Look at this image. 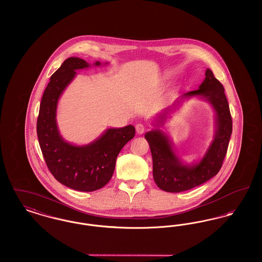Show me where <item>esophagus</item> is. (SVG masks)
<instances>
[{"mask_svg": "<svg viewBox=\"0 0 262 262\" xmlns=\"http://www.w3.org/2000/svg\"><path fill=\"white\" fill-rule=\"evenodd\" d=\"M136 130H137L138 135H142V134L144 133V130H145L144 124H143V123H138V124L136 125Z\"/></svg>", "mask_w": 262, "mask_h": 262, "instance_id": "esophagus-1", "label": "esophagus"}]
</instances>
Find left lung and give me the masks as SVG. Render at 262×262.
Segmentation results:
<instances>
[{
  "label": "left lung",
  "mask_w": 262,
  "mask_h": 262,
  "mask_svg": "<svg viewBox=\"0 0 262 262\" xmlns=\"http://www.w3.org/2000/svg\"><path fill=\"white\" fill-rule=\"evenodd\" d=\"M205 76L199 89L183 95L199 96L206 99L215 112V139L199 163L193 165L182 163L174 154L169 139L161 130H150L144 136L152 155L154 181L165 192H183L207 182L222 168L228 151L232 120L225 89L212 70L207 69ZM167 112L165 110V113L160 115L158 123H163Z\"/></svg>",
  "instance_id": "left-lung-1"
}]
</instances>
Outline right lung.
<instances>
[{"mask_svg":"<svg viewBox=\"0 0 262 262\" xmlns=\"http://www.w3.org/2000/svg\"><path fill=\"white\" fill-rule=\"evenodd\" d=\"M101 63L96 62L99 66ZM89 63L69 57L51 75L39 107L36 133L47 168L54 178L71 189L92 192L111 180L117 157L123 146L135 137L136 128L129 124L108 128L90 144L76 146L62 139L56 123V107L62 92L76 75V70Z\"/></svg>","mask_w":262,"mask_h":262,"instance_id":"1","label":"right lung"}]
</instances>
